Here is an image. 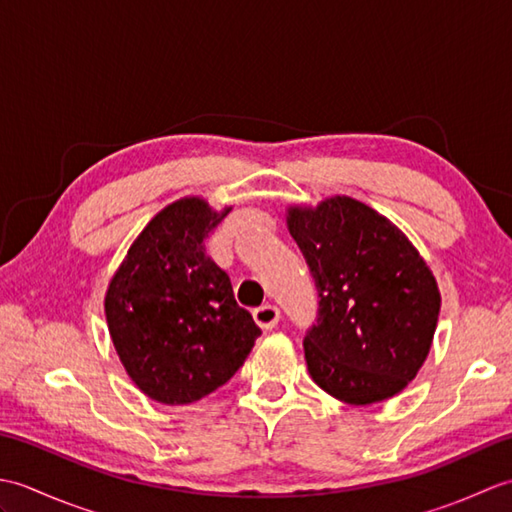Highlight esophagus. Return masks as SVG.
<instances>
[{"mask_svg": "<svg viewBox=\"0 0 512 512\" xmlns=\"http://www.w3.org/2000/svg\"><path fill=\"white\" fill-rule=\"evenodd\" d=\"M253 317H255L257 325L262 330H273L275 325L279 323V319H281V312H279L277 306H270V303H266V306H259L253 312Z\"/></svg>", "mask_w": 512, "mask_h": 512, "instance_id": "1", "label": "esophagus"}]
</instances>
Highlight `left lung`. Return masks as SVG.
Instances as JSON below:
<instances>
[{
    "label": "left lung",
    "instance_id": "obj_1",
    "mask_svg": "<svg viewBox=\"0 0 512 512\" xmlns=\"http://www.w3.org/2000/svg\"><path fill=\"white\" fill-rule=\"evenodd\" d=\"M319 295L303 336L314 383L350 405L396 396L429 354L440 312L431 270L398 228L352 198L290 209Z\"/></svg>",
    "mask_w": 512,
    "mask_h": 512
}]
</instances>
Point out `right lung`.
Masks as SVG:
<instances>
[{"label":"right lung","mask_w":512,"mask_h":512,"mask_svg":"<svg viewBox=\"0 0 512 512\" xmlns=\"http://www.w3.org/2000/svg\"><path fill=\"white\" fill-rule=\"evenodd\" d=\"M228 211L215 213L198 198L167 206L107 290V325L127 374L165 405H189L228 383L262 334L206 253Z\"/></svg>","instance_id":"right-lung-1"}]
</instances>
